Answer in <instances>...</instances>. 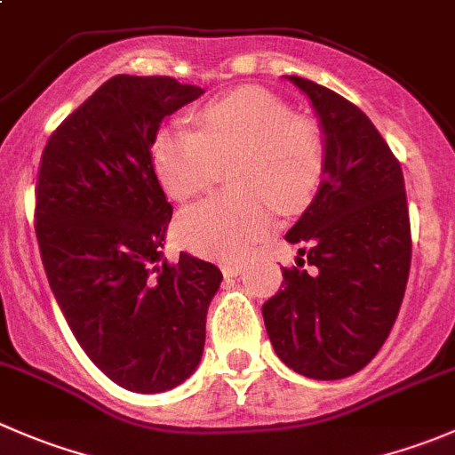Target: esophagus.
Returning a JSON list of instances; mask_svg holds the SVG:
<instances>
[{"label":"esophagus","mask_w":455,"mask_h":455,"mask_svg":"<svg viewBox=\"0 0 455 455\" xmlns=\"http://www.w3.org/2000/svg\"><path fill=\"white\" fill-rule=\"evenodd\" d=\"M222 273L227 277H235L242 273V262H222Z\"/></svg>","instance_id":"esophagus-1"}]
</instances>
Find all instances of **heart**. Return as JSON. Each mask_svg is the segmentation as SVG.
<instances>
[{
    "label": "heart",
    "instance_id": "obj_1",
    "mask_svg": "<svg viewBox=\"0 0 455 455\" xmlns=\"http://www.w3.org/2000/svg\"><path fill=\"white\" fill-rule=\"evenodd\" d=\"M197 129L175 122L153 142V164L175 200L209 191L231 164V191L184 209L175 235L197 255L242 258L273 227L275 206L302 211L326 171L324 131L264 88H240L200 110Z\"/></svg>",
    "mask_w": 455,
    "mask_h": 455
}]
</instances>
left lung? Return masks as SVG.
<instances>
[{
  "label": "left lung",
  "instance_id": "1",
  "mask_svg": "<svg viewBox=\"0 0 455 455\" xmlns=\"http://www.w3.org/2000/svg\"><path fill=\"white\" fill-rule=\"evenodd\" d=\"M320 116L326 171L289 242L302 249L262 304L277 358L313 380L367 367L389 338L411 267V222L398 157L363 110L295 77Z\"/></svg>",
  "mask_w": 455,
  "mask_h": 455
}]
</instances>
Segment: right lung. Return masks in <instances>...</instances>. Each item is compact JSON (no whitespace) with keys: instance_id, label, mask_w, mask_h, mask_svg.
<instances>
[{"instance_id":"right-lung-1","label":"right lung","mask_w":455,"mask_h":455,"mask_svg":"<svg viewBox=\"0 0 455 455\" xmlns=\"http://www.w3.org/2000/svg\"><path fill=\"white\" fill-rule=\"evenodd\" d=\"M166 75H116L48 138L35 233L52 295L113 382L160 394L200 364L215 264L162 258L173 206L153 169L162 120L202 95Z\"/></svg>"}]
</instances>
